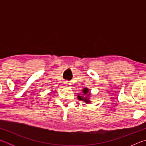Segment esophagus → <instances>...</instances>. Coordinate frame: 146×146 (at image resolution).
I'll list each match as a JSON object with an SVG mask.
<instances>
[{
  "instance_id": "obj_1",
  "label": "esophagus",
  "mask_w": 146,
  "mask_h": 146,
  "mask_svg": "<svg viewBox=\"0 0 146 146\" xmlns=\"http://www.w3.org/2000/svg\"><path fill=\"white\" fill-rule=\"evenodd\" d=\"M65 84H66V86H70V82H66V83H65Z\"/></svg>"
}]
</instances>
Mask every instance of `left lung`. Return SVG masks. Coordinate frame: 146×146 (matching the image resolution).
Masks as SVG:
<instances>
[{
    "mask_svg": "<svg viewBox=\"0 0 146 146\" xmlns=\"http://www.w3.org/2000/svg\"><path fill=\"white\" fill-rule=\"evenodd\" d=\"M89 90L88 88H84V90H82V92H83V96H84L86 95L85 97H82V96L78 95V100H82L84 102H86V104H90L91 102V101L89 99V97H90V94H88L89 93Z\"/></svg>",
    "mask_w": 146,
    "mask_h": 146,
    "instance_id": "8db88e82",
    "label": "left lung"
}]
</instances>
